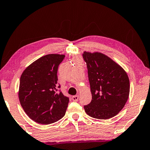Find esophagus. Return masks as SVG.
<instances>
[{
    "label": "esophagus",
    "instance_id": "obj_1",
    "mask_svg": "<svg viewBox=\"0 0 150 150\" xmlns=\"http://www.w3.org/2000/svg\"><path fill=\"white\" fill-rule=\"evenodd\" d=\"M78 98H79V97H78V96H73L72 98V100L74 101H77L78 100Z\"/></svg>",
    "mask_w": 150,
    "mask_h": 150
}]
</instances>
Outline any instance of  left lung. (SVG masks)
Segmentation results:
<instances>
[{
	"label": "left lung",
	"mask_w": 150,
	"mask_h": 150,
	"mask_svg": "<svg viewBox=\"0 0 150 150\" xmlns=\"http://www.w3.org/2000/svg\"><path fill=\"white\" fill-rule=\"evenodd\" d=\"M88 68L92 99L84 105L89 116L109 119L117 115L125 105L130 92V82L125 70L101 52H83Z\"/></svg>",
	"instance_id": "8db88e82"
}]
</instances>
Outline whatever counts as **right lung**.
<instances>
[{
  "instance_id": "right-lung-1",
  "label": "right lung",
  "mask_w": 150,
  "mask_h": 150,
  "mask_svg": "<svg viewBox=\"0 0 150 150\" xmlns=\"http://www.w3.org/2000/svg\"><path fill=\"white\" fill-rule=\"evenodd\" d=\"M65 56L49 54L33 62L23 71L20 80L19 99L28 116L49 125L64 116L69 98L59 90L57 71Z\"/></svg>"
}]
</instances>
